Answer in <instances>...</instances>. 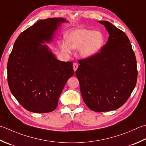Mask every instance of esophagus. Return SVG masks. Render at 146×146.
Listing matches in <instances>:
<instances>
[{
    "instance_id": "obj_1",
    "label": "esophagus",
    "mask_w": 146,
    "mask_h": 146,
    "mask_svg": "<svg viewBox=\"0 0 146 146\" xmlns=\"http://www.w3.org/2000/svg\"><path fill=\"white\" fill-rule=\"evenodd\" d=\"M73 70H74V71H76V70H77V68H78V64H77L76 62H74V63H73Z\"/></svg>"
}]
</instances>
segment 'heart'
Here are the masks:
<instances>
[{
  "mask_svg": "<svg viewBox=\"0 0 146 146\" xmlns=\"http://www.w3.org/2000/svg\"><path fill=\"white\" fill-rule=\"evenodd\" d=\"M66 42L61 44V49L70 52L73 48H79L83 58L88 59L98 55L105 45V36L101 31L78 28L68 31L66 34Z\"/></svg>",
  "mask_w": 146,
  "mask_h": 146,
  "instance_id": "obj_1",
  "label": "heart"
}]
</instances>
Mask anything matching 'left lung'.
Wrapping results in <instances>:
<instances>
[{
  "instance_id": "left-lung-1",
  "label": "left lung",
  "mask_w": 146,
  "mask_h": 146,
  "mask_svg": "<svg viewBox=\"0 0 146 146\" xmlns=\"http://www.w3.org/2000/svg\"><path fill=\"white\" fill-rule=\"evenodd\" d=\"M98 22L108 31V41L98 55L79 60L75 74L85 104L94 111L106 112L118 109L129 98L137 69L126 34L110 22Z\"/></svg>"
}]
</instances>
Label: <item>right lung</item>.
<instances>
[{"instance_id":"add662e5","label":"right lung","mask_w":146,"mask_h":146,"mask_svg":"<svg viewBox=\"0 0 146 146\" xmlns=\"http://www.w3.org/2000/svg\"><path fill=\"white\" fill-rule=\"evenodd\" d=\"M62 18L39 20L20 34L7 62V81L13 95L25 109L33 113L54 111L66 84L73 76L72 62L56 58L47 45Z\"/></svg>"}]
</instances>
